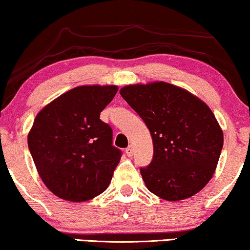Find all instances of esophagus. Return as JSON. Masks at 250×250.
Returning <instances> with one entry per match:
<instances>
[{
	"mask_svg": "<svg viewBox=\"0 0 250 250\" xmlns=\"http://www.w3.org/2000/svg\"><path fill=\"white\" fill-rule=\"evenodd\" d=\"M125 153L127 155L128 157H132L133 153H134V148H133V146H128L127 148L125 149Z\"/></svg>",
	"mask_w": 250,
	"mask_h": 250,
	"instance_id": "obj_1",
	"label": "esophagus"
}]
</instances>
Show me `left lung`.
<instances>
[{"mask_svg": "<svg viewBox=\"0 0 250 250\" xmlns=\"http://www.w3.org/2000/svg\"><path fill=\"white\" fill-rule=\"evenodd\" d=\"M119 93L151 134L152 160L140 168L150 192L168 201L199 192L213 176L223 148V132L209 107L165 82L128 85Z\"/></svg>", "mask_w": 250, "mask_h": 250, "instance_id": "8db88e82", "label": "left lung"}]
</instances>
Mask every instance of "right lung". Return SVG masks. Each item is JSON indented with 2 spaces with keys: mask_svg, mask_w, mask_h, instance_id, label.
I'll return each instance as SVG.
<instances>
[{
  "mask_svg": "<svg viewBox=\"0 0 250 250\" xmlns=\"http://www.w3.org/2000/svg\"><path fill=\"white\" fill-rule=\"evenodd\" d=\"M117 91L115 85L75 87L37 114L28 148L44 184L61 199L87 201L110 183L122 151L100 112Z\"/></svg>",
  "mask_w": 250,
  "mask_h": 250,
  "instance_id": "1",
  "label": "right lung"
}]
</instances>
